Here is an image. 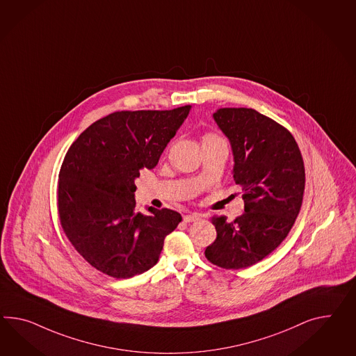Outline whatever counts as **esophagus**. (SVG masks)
<instances>
[{"label": "esophagus", "instance_id": "34e87169", "mask_svg": "<svg viewBox=\"0 0 356 356\" xmlns=\"http://www.w3.org/2000/svg\"><path fill=\"white\" fill-rule=\"evenodd\" d=\"M199 219H200V214H197V213H192V214H187V216L183 217V220H184L186 223L196 222V220H199Z\"/></svg>", "mask_w": 356, "mask_h": 356}]
</instances>
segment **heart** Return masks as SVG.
<instances>
[{
	"label": "heart",
	"mask_w": 356,
	"mask_h": 356,
	"mask_svg": "<svg viewBox=\"0 0 356 356\" xmlns=\"http://www.w3.org/2000/svg\"><path fill=\"white\" fill-rule=\"evenodd\" d=\"M211 139H218V138L216 137V136H211V134H208V136L204 137V140H211Z\"/></svg>",
	"instance_id": "heart-1"
}]
</instances>
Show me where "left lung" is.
<instances>
[{"label":"left lung","instance_id":"1","mask_svg":"<svg viewBox=\"0 0 356 356\" xmlns=\"http://www.w3.org/2000/svg\"><path fill=\"white\" fill-rule=\"evenodd\" d=\"M234 155V179L241 187L244 213L234 222L211 218L217 238L205 257L222 268L240 270L262 261L282 244L301 209L305 166L292 134L252 108L213 113Z\"/></svg>","mask_w":356,"mask_h":356}]
</instances>
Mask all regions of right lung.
<instances>
[{
    "label": "right lung",
    "mask_w": 356,
    "mask_h": 356,
    "mask_svg": "<svg viewBox=\"0 0 356 356\" xmlns=\"http://www.w3.org/2000/svg\"><path fill=\"white\" fill-rule=\"evenodd\" d=\"M191 106L121 111L83 130L64 157L58 184L60 225L74 249L103 274L129 279L154 267L182 216L136 210V179L154 169Z\"/></svg>",
    "instance_id": "1"
}]
</instances>
